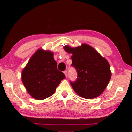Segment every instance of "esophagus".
<instances>
[{
  "label": "esophagus",
  "mask_w": 132,
  "mask_h": 132,
  "mask_svg": "<svg viewBox=\"0 0 132 132\" xmlns=\"http://www.w3.org/2000/svg\"><path fill=\"white\" fill-rule=\"evenodd\" d=\"M64 73L65 74V75L66 77L67 76V70H65V71H64Z\"/></svg>",
  "instance_id": "esophagus-1"
}]
</instances>
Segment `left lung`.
<instances>
[{
	"label": "left lung",
	"mask_w": 132,
	"mask_h": 132,
	"mask_svg": "<svg viewBox=\"0 0 132 132\" xmlns=\"http://www.w3.org/2000/svg\"><path fill=\"white\" fill-rule=\"evenodd\" d=\"M71 53V66L77 73L76 80L70 81L74 91L83 98L91 99L99 96L107 86L111 77L109 62L94 48L84 44L71 48L64 46Z\"/></svg>",
	"instance_id": "8db88e82"
}]
</instances>
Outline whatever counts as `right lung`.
<instances>
[{
    "instance_id": "1",
    "label": "right lung",
    "mask_w": 132,
    "mask_h": 132,
    "mask_svg": "<svg viewBox=\"0 0 132 132\" xmlns=\"http://www.w3.org/2000/svg\"><path fill=\"white\" fill-rule=\"evenodd\" d=\"M53 53L39 49L34 53L23 70L21 79L33 98L43 100L53 95L65 75L59 71Z\"/></svg>"
}]
</instances>
